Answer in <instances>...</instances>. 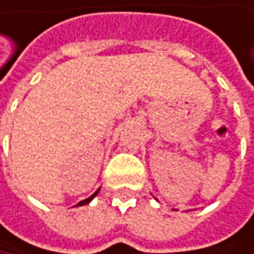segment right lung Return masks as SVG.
Returning <instances> with one entry per match:
<instances>
[{"label": "right lung", "mask_w": 254, "mask_h": 254, "mask_svg": "<svg viewBox=\"0 0 254 254\" xmlns=\"http://www.w3.org/2000/svg\"><path fill=\"white\" fill-rule=\"evenodd\" d=\"M98 191H99V190H98ZM98 191H96V192H93V194H92V195H90L88 198H84V200H81V202H79V203H78L76 206H82V205H87V203H90V202H92V200H93V197H96Z\"/></svg>", "instance_id": "obj_1"}]
</instances>
